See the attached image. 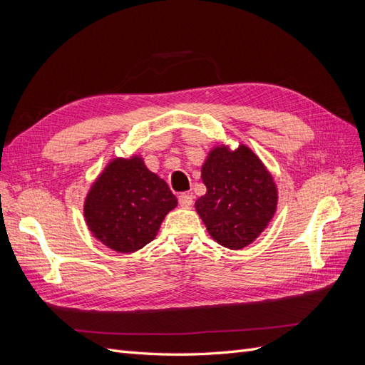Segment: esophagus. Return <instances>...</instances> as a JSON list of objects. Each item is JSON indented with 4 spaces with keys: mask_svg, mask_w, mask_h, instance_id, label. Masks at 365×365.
<instances>
[{
    "mask_svg": "<svg viewBox=\"0 0 365 365\" xmlns=\"http://www.w3.org/2000/svg\"><path fill=\"white\" fill-rule=\"evenodd\" d=\"M178 201H180V205L181 207H190L193 204V195L189 193V192H184L178 196Z\"/></svg>",
    "mask_w": 365,
    "mask_h": 365,
    "instance_id": "esophagus-1",
    "label": "esophagus"
}]
</instances>
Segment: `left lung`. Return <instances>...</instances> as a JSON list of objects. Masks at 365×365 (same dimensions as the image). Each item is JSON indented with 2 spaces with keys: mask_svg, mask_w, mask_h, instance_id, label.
<instances>
[{
  "mask_svg": "<svg viewBox=\"0 0 365 365\" xmlns=\"http://www.w3.org/2000/svg\"><path fill=\"white\" fill-rule=\"evenodd\" d=\"M207 193L196 212L217 244L240 250L267 228L277 207L271 173L247 146L213 149L201 170Z\"/></svg>",
  "mask_w": 365,
  "mask_h": 365,
  "instance_id": "8db88e82",
  "label": "left lung"
}]
</instances>
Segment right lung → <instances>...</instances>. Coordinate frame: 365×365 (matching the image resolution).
Listing matches in <instances>:
<instances>
[{
  "instance_id": "obj_1",
  "label": "right lung",
  "mask_w": 365,
  "mask_h": 365,
  "mask_svg": "<svg viewBox=\"0 0 365 365\" xmlns=\"http://www.w3.org/2000/svg\"><path fill=\"white\" fill-rule=\"evenodd\" d=\"M176 204L169 185L141 158H117L93 184L83 215L88 228L103 245L134 252L155 239L164 216Z\"/></svg>"
}]
</instances>
